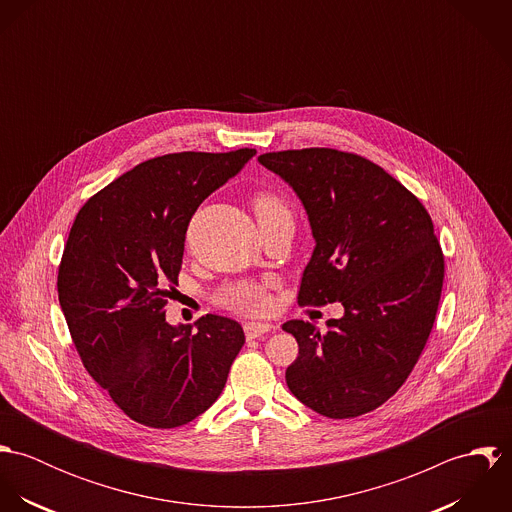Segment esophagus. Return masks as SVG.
Instances as JSON below:
<instances>
[{
  "instance_id": "esophagus-1",
  "label": "esophagus",
  "mask_w": 512,
  "mask_h": 512,
  "mask_svg": "<svg viewBox=\"0 0 512 512\" xmlns=\"http://www.w3.org/2000/svg\"><path fill=\"white\" fill-rule=\"evenodd\" d=\"M270 331H274V325H270V323H258V321L244 323V333L248 339H258Z\"/></svg>"
}]
</instances>
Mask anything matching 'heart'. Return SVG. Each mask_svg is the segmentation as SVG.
<instances>
[{
  "instance_id": "obj_1",
  "label": "heart",
  "mask_w": 512,
  "mask_h": 512,
  "mask_svg": "<svg viewBox=\"0 0 512 512\" xmlns=\"http://www.w3.org/2000/svg\"><path fill=\"white\" fill-rule=\"evenodd\" d=\"M252 209L258 219L260 228H266L280 220H293L292 209L288 201L274 191H260L252 197ZM270 282H252L240 280L222 286L215 301L220 307L246 313V315H262L270 307Z\"/></svg>"
}]
</instances>
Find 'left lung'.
<instances>
[{
    "label": "left lung",
    "mask_w": 512,
    "mask_h": 512,
    "mask_svg": "<svg viewBox=\"0 0 512 512\" xmlns=\"http://www.w3.org/2000/svg\"><path fill=\"white\" fill-rule=\"evenodd\" d=\"M258 161L290 183L315 238L297 303L345 309L325 333L301 319L282 325L299 345L288 388L321 416H363L406 382L432 333L445 272L432 217L357 153L307 147Z\"/></svg>",
    "instance_id": "left-lung-1"
}]
</instances>
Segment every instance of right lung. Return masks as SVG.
Wrapping results in <instances>:
<instances>
[{
	"label": "right lung",
	"instance_id": "right-lung-1",
	"mask_svg": "<svg viewBox=\"0 0 512 512\" xmlns=\"http://www.w3.org/2000/svg\"><path fill=\"white\" fill-rule=\"evenodd\" d=\"M256 149L181 151L136 165L78 211L57 290L88 374L134 422L179 428L219 398L244 345L220 315L173 327L165 307L183 264L199 205Z\"/></svg>",
	"mask_w": 512,
	"mask_h": 512
}]
</instances>
